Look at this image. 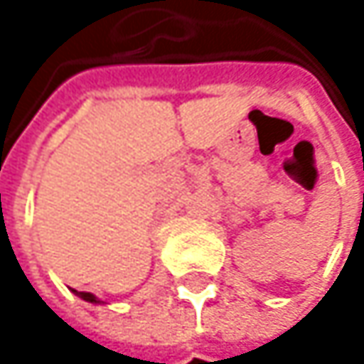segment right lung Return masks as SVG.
I'll return each instance as SVG.
<instances>
[{
    "instance_id": "obj_1",
    "label": "right lung",
    "mask_w": 364,
    "mask_h": 364,
    "mask_svg": "<svg viewBox=\"0 0 364 364\" xmlns=\"http://www.w3.org/2000/svg\"><path fill=\"white\" fill-rule=\"evenodd\" d=\"M75 294L80 296V298H84L86 302H99V300H97V298H95L92 294H88V291H75Z\"/></svg>"
}]
</instances>
